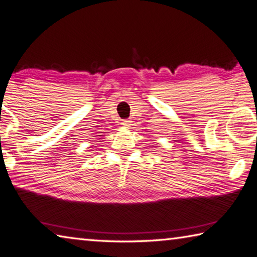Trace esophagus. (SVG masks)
I'll return each mask as SVG.
<instances>
[{
  "mask_svg": "<svg viewBox=\"0 0 257 257\" xmlns=\"http://www.w3.org/2000/svg\"><path fill=\"white\" fill-rule=\"evenodd\" d=\"M121 124H123L125 127H128L130 125H131V120H128V119H124L123 121H121Z\"/></svg>",
  "mask_w": 257,
  "mask_h": 257,
  "instance_id": "1",
  "label": "esophagus"
}]
</instances>
